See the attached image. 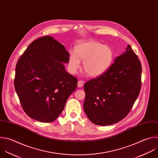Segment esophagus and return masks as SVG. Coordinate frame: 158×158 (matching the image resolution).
<instances>
[{"label":"esophagus","instance_id":"1","mask_svg":"<svg viewBox=\"0 0 158 158\" xmlns=\"http://www.w3.org/2000/svg\"><path fill=\"white\" fill-rule=\"evenodd\" d=\"M83 85H84V81H81V80L78 81V82H77V86H78L79 87H82Z\"/></svg>","mask_w":158,"mask_h":158}]
</instances>
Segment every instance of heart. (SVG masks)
<instances>
[{
    "label": "heart",
    "instance_id": "heart-1",
    "mask_svg": "<svg viewBox=\"0 0 158 158\" xmlns=\"http://www.w3.org/2000/svg\"><path fill=\"white\" fill-rule=\"evenodd\" d=\"M74 53L71 52L69 57L70 72L76 73L80 66V61H82L84 72L93 77L106 72L114 59V52L110 46L95 41L79 43L75 47Z\"/></svg>",
    "mask_w": 158,
    "mask_h": 158
}]
</instances>
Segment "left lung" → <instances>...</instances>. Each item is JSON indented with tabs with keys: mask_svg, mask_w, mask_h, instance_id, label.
Segmentation results:
<instances>
[{
	"mask_svg": "<svg viewBox=\"0 0 158 158\" xmlns=\"http://www.w3.org/2000/svg\"><path fill=\"white\" fill-rule=\"evenodd\" d=\"M141 64L128 45L102 75L84 86V110L94 124L110 125L123 119L130 112L141 87Z\"/></svg>",
	"mask_w": 158,
	"mask_h": 158,
	"instance_id": "1",
	"label": "left lung"
}]
</instances>
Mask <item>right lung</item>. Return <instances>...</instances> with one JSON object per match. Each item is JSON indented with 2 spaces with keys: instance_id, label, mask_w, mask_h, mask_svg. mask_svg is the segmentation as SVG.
Wrapping results in <instances>:
<instances>
[{
  "instance_id": "add662e5",
  "label": "right lung",
  "mask_w": 158,
  "mask_h": 158,
  "mask_svg": "<svg viewBox=\"0 0 158 158\" xmlns=\"http://www.w3.org/2000/svg\"><path fill=\"white\" fill-rule=\"evenodd\" d=\"M64 46L46 36L35 40L17 61L14 85L24 112L44 123L55 120L63 110L77 79L66 72Z\"/></svg>"
}]
</instances>
